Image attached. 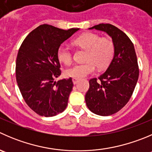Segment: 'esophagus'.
I'll return each instance as SVG.
<instances>
[{
  "instance_id": "1",
  "label": "esophagus",
  "mask_w": 152,
  "mask_h": 152,
  "mask_svg": "<svg viewBox=\"0 0 152 152\" xmlns=\"http://www.w3.org/2000/svg\"><path fill=\"white\" fill-rule=\"evenodd\" d=\"M72 81H73V83L74 84V85H76V83H77L79 81V79H76V78H73V79H72Z\"/></svg>"
}]
</instances>
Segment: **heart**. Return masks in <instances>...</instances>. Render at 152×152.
Returning a JSON list of instances; mask_svg holds the SVG:
<instances>
[{
  "mask_svg": "<svg viewBox=\"0 0 152 152\" xmlns=\"http://www.w3.org/2000/svg\"><path fill=\"white\" fill-rule=\"evenodd\" d=\"M73 44L86 50L85 62L76 64L65 70V75L70 77L82 79L94 72L96 66L102 69L110 64L113 53L114 45L110 39L102 38L93 32H86L73 40ZM57 58L60 62L69 64L72 61V53L65 45H61L57 50Z\"/></svg>",
  "mask_w": 152,
  "mask_h": 152,
  "instance_id": "obj_1",
  "label": "heart"
}]
</instances>
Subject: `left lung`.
<instances>
[{
	"label": "left lung",
	"mask_w": 152,
	"mask_h": 152,
	"mask_svg": "<svg viewBox=\"0 0 152 152\" xmlns=\"http://www.w3.org/2000/svg\"><path fill=\"white\" fill-rule=\"evenodd\" d=\"M105 32L112 39L114 53L108 67L97 79L89 81L85 94L89 110L100 116H109L121 110L130 99L139 77L134 47L126 33L110 23H100L89 29Z\"/></svg>",
	"instance_id": "8db88e82"
}]
</instances>
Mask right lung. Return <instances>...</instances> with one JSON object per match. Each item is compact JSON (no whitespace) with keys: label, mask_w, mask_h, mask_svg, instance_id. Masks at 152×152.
<instances>
[{"label":"right lung","mask_w":152,"mask_h":152,"mask_svg":"<svg viewBox=\"0 0 152 152\" xmlns=\"http://www.w3.org/2000/svg\"><path fill=\"white\" fill-rule=\"evenodd\" d=\"M79 29L40 25L26 37L19 48L16 80L24 101L39 115L53 117L67 107L73 84L71 78L55 81L61 73L57 50Z\"/></svg>","instance_id":"obj_1"}]
</instances>
